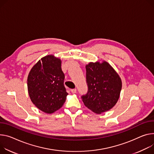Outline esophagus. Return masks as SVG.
I'll return each mask as SVG.
<instances>
[{
    "instance_id": "obj_1",
    "label": "esophagus",
    "mask_w": 154,
    "mask_h": 154,
    "mask_svg": "<svg viewBox=\"0 0 154 154\" xmlns=\"http://www.w3.org/2000/svg\"><path fill=\"white\" fill-rule=\"evenodd\" d=\"M71 92H72V93H75L77 92V89H76V88L71 89Z\"/></svg>"
}]
</instances>
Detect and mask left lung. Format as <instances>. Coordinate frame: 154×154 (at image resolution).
I'll return each instance as SVG.
<instances>
[{
  "label": "left lung",
  "mask_w": 154,
  "mask_h": 154,
  "mask_svg": "<svg viewBox=\"0 0 154 154\" xmlns=\"http://www.w3.org/2000/svg\"><path fill=\"white\" fill-rule=\"evenodd\" d=\"M88 91L81 96L85 106L96 114H101L117 103L122 89L118 74L106 61L86 66Z\"/></svg>",
  "instance_id": "1"
}]
</instances>
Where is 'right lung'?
<instances>
[{
  "label": "right lung",
  "mask_w": 154,
  "mask_h": 154,
  "mask_svg": "<svg viewBox=\"0 0 154 154\" xmlns=\"http://www.w3.org/2000/svg\"><path fill=\"white\" fill-rule=\"evenodd\" d=\"M64 78L60 59L48 55L39 60L27 77L28 93L33 104L47 114L60 109L68 94Z\"/></svg>",
  "instance_id": "add662e5"
}]
</instances>
